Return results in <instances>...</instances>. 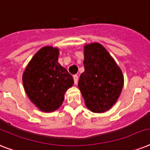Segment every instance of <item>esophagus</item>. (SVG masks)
<instances>
[{"instance_id":"34e87169","label":"esophagus","mask_w":150,"mask_h":150,"mask_svg":"<svg viewBox=\"0 0 150 150\" xmlns=\"http://www.w3.org/2000/svg\"><path fill=\"white\" fill-rule=\"evenodd\" d=\"M73 79H74V82L75 84H77L78 80H79V76L77 75H73Z\"/></svg>"}]
</instances>
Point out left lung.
Here are the masks:
<instances>
[{"label": "left lung", "mask_w": 150, "mask_h": 150, "mask_svg": "<svg viewBox=\"0 0 150 150\" xmlns=\"http://www.w3.org/2000/svg\"><path fill=\"white\" fill-rule=\"evenodd\" d=\"M84 72L79 88L85 103L94 113L110 109L121 93L124 77L121 69L107 50L98 43L84 47Z\"/></svg>", "instance_id": "left-lung-1"}]
</instances>
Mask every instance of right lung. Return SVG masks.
I'll return each instance as SVG.
<instances>
[{"label": "right lung", "instance_id": "obj_1", "mask_svg": "<svg viewBox=\"0 0 150 150\" xmlns=\"http://www.w3.org/2000/svg\"><path fill=\"white\" fill-rule=\"evenodd\" d=\"M58 55L57 48H41L22 75L27 96L42 111H54L61 107L64 93L74 83L72 76L58 63Z\"/></svg>", "mask_w": 150, "mask_h": 150}]
</instances>
